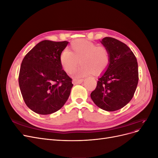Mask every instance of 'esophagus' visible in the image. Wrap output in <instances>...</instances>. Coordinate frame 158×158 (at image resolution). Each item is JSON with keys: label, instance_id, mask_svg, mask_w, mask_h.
I'll return each mask as SVG.
<instances>
[{"label": "esophagus", "instance_id": "esophagus-1", "mask_svg": "<svg viewBox=\"0 0 158 158\" xmlns=\"http://www.w3.org/2000/svg\"><path fill=\"white\" fill-rule=\"evenodd\" d=\"M84 81V79H76L74 78L73 80V83L74 84H81Z\"/></svg>", "mask_w": 158, "mask_h": 158}]
</instances>
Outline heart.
I'll use <instances>...</instances> for the list:
<instances>
[{
	"label": "heart",
	"mask_w": 158,
	"mask_h": 158,
	"mask_svg": "<svg viewBox=\"0 0 158 158\" xmlns=\"http://www.w3.org/2000/svg\"><path fill=\"white\" fill-rule=\"evenodd\" d=\"M60 64L67 73L76 69L75 77L88 76L93 73L100 74L106 70L110 63L109 51L106 47L98 46L94 42L85 40H77L70 44V51L65 49L60 56Z\"/></svg>",
	"instance_id": "obj_1"
}]
</instances>
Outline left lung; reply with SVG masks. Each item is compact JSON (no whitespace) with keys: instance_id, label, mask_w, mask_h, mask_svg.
<instances>
[{"instance_id":"1","label":"left lung","mask_w":158,"mask_h":158,"mask_svg":"<svg viewBox=\"0 0 158 158\" xmlns=\"http://www.w3.org/2000/svg\"><path fill=\"white\" fill-rule=\"evenodd\" d=\"M101 43L109 51L110 63L90 96L99 108L114 111L125 107L133 98L138 82V63L124 43L110 37H104Z\"/></svg>"}]
</instances>
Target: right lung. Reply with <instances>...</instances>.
<instances>
[{"instance_id":"obj_1","label":"right lung","mask_w":158,"mask_h":158,"mask_svg":"<svg viewBox=\"0 0 158 158\" xmlns=\"http://www.w3.org/2000/svg\"><path fill=\"white\" fill-rule=\"evenodd\" d=\"M68 44L42 41L22 62L18 77L21 94L26 106L37 114L59 111L69 99L73 84L60 61Z\"/></svg>"}]
</instances>
